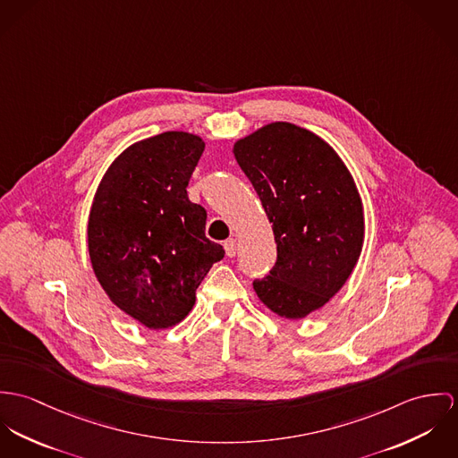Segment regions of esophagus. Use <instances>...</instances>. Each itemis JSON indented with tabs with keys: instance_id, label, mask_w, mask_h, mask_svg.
Wrapping results in <instances>:
<instances>
[{
	"instance_id": "obj_1",
	"label": "esophagus",
	"mask_w": 458,
	"mask_h": 458,
	"mask_svg": "<svg viewBox=\"0 0 458 458\" xmlns=\"http://www.w3.org/2000/svg\"><path fill=\"white\" fill-rule=\"evenodd\" d=\"M225 251H226V256H235L237 253V248H239V244H237V239H228V241H225Z\"/></svg>"
}]
</instances>
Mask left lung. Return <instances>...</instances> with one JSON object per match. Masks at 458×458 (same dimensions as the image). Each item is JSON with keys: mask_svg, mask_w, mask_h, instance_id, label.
Returning <instances> with one entry per match:
<instances>
[{"mask_svg": "<svg viewBox=\"0 0 458 458\" xmlns=\"http://www.w3.org/2000/svg\"><path fill=\"white\" fill-rule=\"evenodd\" d=\"M272 223L277 259L253 283L272 312L301 319L348 281L363 246L355 181L323 139L292 123H270L233 146Z\"/></svg>", "mask_w": 458, "mask_h": 458, "instance_id": "1", "label": "left lung"}]
</instances>
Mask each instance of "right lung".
<instances>
[{
    "label": "right lung",
    "instance_id": "1",
    "mask_svg": "<svg viewBox=\"0 0 458 458\" xmlns=\"http://www.w3.org/2000/svg\"><path fill=\"white\" fill-rule=\"evenodd\" d=\"M204 140L165 131L135 142L103 175L88 221V248L108 299L151 330L182 321L223 246L205 237L207 212L188 182Z\"/></svg>",
    "mask_w": 458,
    "mask_h": 458
}]
</instances>
